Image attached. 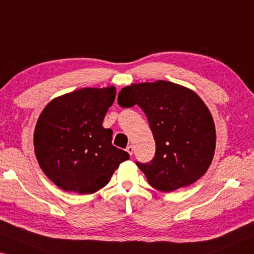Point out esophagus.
<instances>
[{
    "mask_svg": "<svg viewBox=\"0 0 254 254\" xmlns=\"http://www.w3.org/2000/svg\"><path fill=\"white\" fill-rule=\"evenodd\" d=\"M126 150L128 152V155H130V156H132V154H133V147H132V146H127Z\"/></svg>",
    "mask_w": 254,
    "mask_h": 254,
    "instance_id": "1",
    "label": "esophagus"
}]
</instances>
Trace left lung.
<instances>
[{
    "label": "left lung",
    "instance_id": "8db88e82",
    "mask_svg": "<svg viewBox=\"0 0 254 254\" xmlns=\"http://www.w3.org/2000/svg\"><path fill=\"white\" fill-rule=\"evenodd\" d=\"M118 103L126 108L138 105L147 116L156 152L150 162L135 164L152 188L175 191L207 172L215 154V124L195 92L159 80L124 87Z\"/></svg>",
    "mask_w": 254,
    "mask_h": 254
}]
</instances>
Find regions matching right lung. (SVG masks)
Listing matches in <instances>:
<instances>
[{"label": "right lung", "mask_w": 254, "mask_h": 254, "mask_svg": "<svg viewBox=\"0 0 254 254\" xmlns=\"http://www.w3.org/2000/svg\"><path fill=\"white\" fill-rule=\"evenodd\" d=\"M115 95L114 87L83 88L43 110L34 133L35 154L47 178L62 190L98 191L130 157L113 146V131L102 126Z\"/></svg>", "instance_id": "right-lung-1"}]
</instances>
